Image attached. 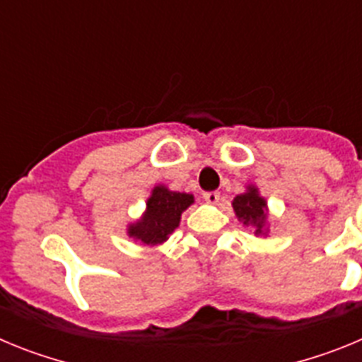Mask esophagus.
I'll return each instance as SVG.
<instances>
[{
    "label": "esophagus",
    "mask_w": 362,
    "mask_h": 362,
    "mask_svg": "<svg viewBox=\"0 0 362 362\" xmlns=\"http://www.w3.org/2000/svg\"><path fill=\"white\" fill-rule=\"evenodd\" d=\"M203 197H204V201H206V203L216 204V203H219L221 194H219V192H216V190H214V192H204Z\"/></svg>",
    "instance_id": "esophagus-1"
}]
</instances>
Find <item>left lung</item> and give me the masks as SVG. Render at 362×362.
I'll return each instance as SVG.
<instances>
[{
  "label": "left lung",
  "mask_w": 362,
  "mask_h": 362,
  "mask_svg": "<svg viewBox=\"0 0 362 362\" xmlns=\"http://www.w3.org/2000/svg\"><path fill=\"white\" fill-rule=\"evenodd\" d=\"M235 216L245 223V225L255 226V233L264 232V223H267V201L259 196L255 187H248V190L241 196H238L232 203Z\"/></svg>",
  "instance_id": "obj_1"
}]
</instances>
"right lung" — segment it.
<instances>
[{"label":"right lung","mask_w":362,"mask_h":362,"mask_svg":"<svg viewBox=\"0 0 362 362\" xmlns=\"http://www.w3.org/2000/svg\"><path fill=\"white\" fill-rule=\"evenodd\" d=\"M194 203V196L185 192H172L166 187H156L146 201V212L137 223L129 226L130 238L145 245H159L168 239L179 226L181 214Z\"/></svg>","instance_id":"obj_1"}]
</instances>
